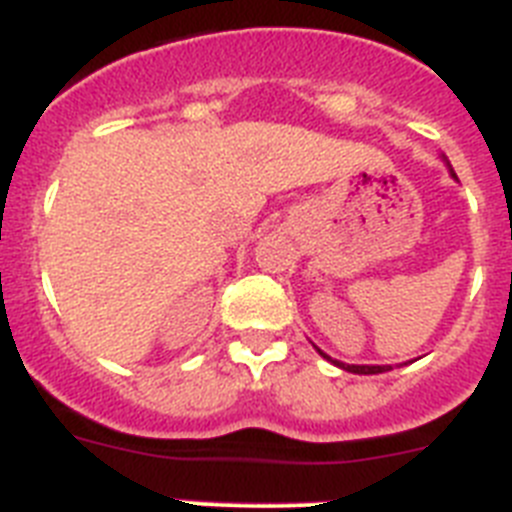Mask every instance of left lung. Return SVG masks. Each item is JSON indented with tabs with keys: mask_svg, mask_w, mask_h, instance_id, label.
Here are the masks:
<instances>
[{
	"mask_svg": "<svg viewBox=\"0 0 512 512\" xmlns=\"http://www.w3.org/2000/svg\"><path fill=\"white\" fill-rule=\"evenodd\" d=\"M319 353H322V350H319ZM322 358L332 361L330 355H324V353H322ZM332 363H335V366H340V368H345V371H350V373H384V371H389V366H345V363H340V361H332Z\"/></svg>",
	"mask_w": 512,
	"mask_h": 512,
	"instance_id": "1",
	"label": "left lung"
}]
</instances>
